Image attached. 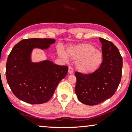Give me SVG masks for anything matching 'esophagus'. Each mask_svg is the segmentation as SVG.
<instances>
[{"label": "esophagus", "mask_w": 132, "mask_h": 132, "mask_svg": "<svg viewBox=\"0 0 132 132\" xmlns=\"http://www.w3.org/2000/svg\"><path fill=\"white\" fill-rule=\"evenodd\" d=\"M73 72H74V71H73V68H72L70 66L69 67H68V73H69V74H73Z\"/></svg>", "instance_id": "obj_1"}]
</instances>
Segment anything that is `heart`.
<instances>
[{
	"instance_id": "obj_1",
	"label": "heart",
	"mask_w": 132,
	"mask_h": 132,
	"mask_svg": "<svg viewBox=\"0 0 132 132\" xmlns=\"http://www.w3.org/2000/svg\"><path fill=\"white\" fill-rule=\"evenodd\" d=\"M58 55L61 58L68 59V57L76 61L77 69L84 74H91L100 67L103 62V54L91 44H80L67 48V53L59 50Z\"/></svg>"
}]
</instances>
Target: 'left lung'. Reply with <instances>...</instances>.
I'll return each instance as SVG.
<instances>
[{"label":"left lung","mask_w":132,"mask_h":132,"mask_svg":"<svg viewBox=\"0 0 132 132\" xmlns=\"http://www.w3.org/2000/svg\"><path fill=\"white\" fill-rule=\"evenodd\" d=\"M102 44L103 62L91 74L76 71L75 92L79 100L94 106L103 102L114 94L121 82L122 58L118 48L111 41L100 38Z\"/></svg>","instance_id":"8db88e82"}]
</instances>
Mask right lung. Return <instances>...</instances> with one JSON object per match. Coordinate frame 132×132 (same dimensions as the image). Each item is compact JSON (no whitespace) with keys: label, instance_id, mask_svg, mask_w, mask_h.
<instances>
[{"label":"right lung","instance_id":"obj_1","mask_svg":"<svg viewBox=\"0 0 132 132\" xmlns=\"http://www.w3.org/2000/svg\"><path fill=\"white\" fill-rule=\"evenodd\" d=\"M55 42L52 38L24 39L12 48L7 59L6 77L12 93L20 100L30 104L47 102L67 75V66L47 60L31 62L33 48L47 49Z\"/></svg>","mask_w":132,"mask_h":132}]
</instances>
